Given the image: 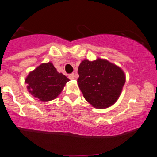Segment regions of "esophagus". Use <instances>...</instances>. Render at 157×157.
<instances>
[{
	"label": "esophagus",
	"mask_w": 157,
	"mask_h": 157,
	"mask_svg": "<svg viewBox=\"0 0 157 157\" xmlns=\"http://www.w3.org/2000/svg\"><path fill=\"white\" fill-rule=\"evenodd\" d=\"M69 79H70V80H74V79L75 78V74H71V75H69Z\"/></svg>",
	"instance_id": "esophagus-1"
}]
</instances>
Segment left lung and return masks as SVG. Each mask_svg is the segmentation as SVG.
<instances>
[{
	"label": "left lung",
	"mask_w": 157,
	"mask_h": 157,
	"mask_svg": "<svg viewBox=\"0 0 157 157\" xmlns=\"http://www.w3.org/2000/svg\"><path fill=\"white\" fill-rule=\"evenodd\" d=\"M77 84L88 103L97 109H105L116 102L126 82L122 69L103 58L85 59L78 68Z\"/></svg>",
	"instance_id": "left-lung-1"
}]
</instances>
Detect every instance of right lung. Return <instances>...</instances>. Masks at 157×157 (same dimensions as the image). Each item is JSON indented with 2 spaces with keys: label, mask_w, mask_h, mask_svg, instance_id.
<instances>
[{
  "label": "right lung",
  "mask_w": 157,
  "mask_h": 157,
  "mask_svg": "<svg viewBox=\"0 0 157 157\" xmlns=\"http://www.w3.org/2000/svg\"><path fill=\"white\" fill-rule=\"evenodd\" d=\"M62 73H59L51 62L43 63L30 71L25 82L27 89L32 96L41 101H50L56 99L64 86L69 82Z\"/></svg>",
  "instance_id": "right-lung-1"
}]
</instances>
